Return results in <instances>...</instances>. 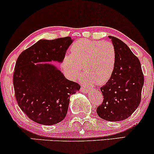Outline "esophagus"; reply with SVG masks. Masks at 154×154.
Segmentation results:
<instances>
[{"mask_svg": "<svg viewBox=\"0 0 154 154\" xmlns=\"http://www.w3.org/2000/svg\"><path fill=\"white\" fill-rule=\"evenodd\" d=\"M80 91L82 92V93H88L89 91H88V89H86L85 88H83V87H81L80 88Z\"/></svg>", "mask_w": 154, "mask_h": 154, "instance_id": "obj_1", "label": "esophagus"}]
</instances>
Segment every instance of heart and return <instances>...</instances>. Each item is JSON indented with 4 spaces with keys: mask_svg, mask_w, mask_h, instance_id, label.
Instances as JSON below:
<instances>
[{
    "mask_svg": "<svg viewBox=\"0 0 154 154\" xmlns=\"http://www.w3.org/2000/svg\"><path fill=\"white\" fill-rule=\"evenodd\" d=\"M70 52L61 63L63 72L70 79L79 75L82 66L84 82L103 85L110 79L116 63V51L112 43L80 39L72 44Z\"/></svg>",
    "mask_w": 154,
    "mask_h": 154,
    "instance_id": "obj_1",
    "label": "heart"
}]
</instances>
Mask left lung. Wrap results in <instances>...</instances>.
<instances>
[{
    "label": "left lung",
    "instance_id": "8db88e82",
    "mask_svg": "<svg viewBox=\"0 0 154 154\" xmlns=\"http://www.w3.org/2000/svg\"><path fill=\"white\" fill-rule=\"evenodd\" d=\"M109 38L115 48V66L110 79L100 88L103 100L96 111L107 121H122L131 116L140 103L144 76L139 59L130 48L115 37Z\"/></svg>",
    "mask_w": 154,
    "mask_h": 154
}]
</instances>
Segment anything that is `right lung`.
Listing matches in <instances>:
<instances>
[{"label":"right lung","instance_id":"right-lung-1","mask_svg":"<svg viewBox=\"0 0 154 154\" xmlns=\"http://www.w3.org/2000/svg\"><path fill=\"white\" fill-rule=\"evenodd\" d=\"M73 42L71 37L40 40L19 55L13 77L19 106L31 120L53 125L64 119L69 98L80 88L59 69L48 62H62ZM44 63V64H40Z\"/></svg>","mask_w":154,"mask_h":154}]
</instances>
